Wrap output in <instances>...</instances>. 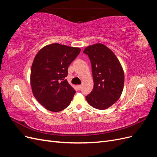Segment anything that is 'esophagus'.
Returning a JSON list of instances; mask_svg holds the SVG:
<instances>
[{"instance_id":"34e87169","label":"esophagus","mask_w":157,"mask_h":157,"mask_svg":"<svg viewBox=\"0 0 157 157\" xmlns=\"http://www.w3.org/2000/svg\"><path fill=\"white\" fill-rule=\"evenodd\" d=\"M77 89L79 90L81 89L82 86H81V85H77Z\"/></svg>"}]
</instances>
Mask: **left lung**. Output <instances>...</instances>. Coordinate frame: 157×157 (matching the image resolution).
Returning a JSON list of instances; mask_svg holds the SVG:
<instances>
[{
  "label": "left lung",
  "mask_w": 157,
  "mask_h": 157,
  "mask_svg": "<svg viewBox=\"0 0 157 157\" xmlns=\"http://www.w3.org/2000/svg\"><path fill=\"white\" fill-rule=\"evenodd\" d=\"M83 52L91 62L94 83L86 99L92 107L104 110L120 98L124 84V71L117 56L105 45H90Z\"/></svg>",
  "instance_id": "left-lung-1"
}]
</instances>
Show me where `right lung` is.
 I'll return each mask as SVG.
<instances>
[{
    "label": "right lung",
    "instance_id": "add662e5",
    "mask_svg": "<svg viewBox=\"0 0 157 157\" xmlns=\"http://www.w3.org/2000/svg\"><path fill=\"white\" fill-rule=\"evenodd\" d=\"M80 48L58 43L41 48L31 66V85L36 100L47 110L58 112L67 108L75 90L65 79L68 67Z\"/></svg>",
    "mask_w": 157,
    "mask_h": 157
}]
</instances>
